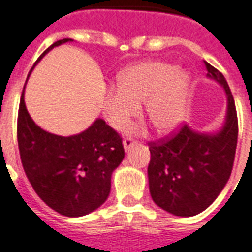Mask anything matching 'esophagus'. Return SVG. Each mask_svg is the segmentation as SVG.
<instances>
[{
	"mask_svg": "<svg viewBox=\"0 0 252 252\" xmlns=\"http://www.w3.org/2000/svg\"><path fill=\"white\" fill-rule=\"evenodd\" d=\"M137 142L133 138H126V140L123 141V146H124V150L128 151L130 149V147H133L134 145H136Z\"/></svg>",
	"mask_w": 252,
	"mask_h": 252,
	"instance_id": "obj_1",
	"label": "esophagus"
}]
</instances>
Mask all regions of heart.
Segmentation results:
<instances>
[{
    "label": "heart",
    "instance_id": "obj_1",
    "mask_svg": "<svg viewBox=\"0 0 252 252\" xmlns=\"http://www.w3.org/2000/svg\"><path fill=\"white\" fill-rule=\"evenodd\" d=\"M190 76L164 62H144L123 71L119 87L106 88L103 114L114 129H122L138 115L145 102V115L157 132L171 133L185 115Z\"/></svg>",
    "mask_w": 252,
    "mask_h": 252
}]
</instances>
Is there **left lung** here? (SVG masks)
Here are the masks:
<instances>
[{
  "label": "left lung",
  "instance_id": "obj_1",
  "mask_svg": "<svg viewBox=\"0 0 252 252\" xmlns=\"http://www.w3.org/2000/svg\"><path fill=\"white\" fill-rule=\"evenodd\" d=\"M206 63L208 79L224 89L225 119L215 132H198L188 124L175 137L151 144L147 167L149 189L157 206L175 216L189 218L210 207L232 173L238 120L232 92L220 71Z\"/></svg>",
  "mask_w": 252,
  "mask_h": 252
}]
</instances>
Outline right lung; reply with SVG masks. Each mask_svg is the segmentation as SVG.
<instances>
[{"label": "right lung", "mask_w": 252, "mask_h": 252, "mask_svg": "<svg viewBox=\"0 0 252 252\" xmlns=\"http://www.w3.org/2000/svg\"><path fill=\"white\" fill-rule=\"evenodd\" d=\"M71 41L54 42L34 66L55 46ZM18 145L24 172L34 191L49 207L68 218L91 214L105 203L112 172L124 159L122 138L99 118L81 133L67 137L40 128L27 111L24 89L18 114Z\"/></svg>", "instance_id": "obj_1"}]
</instances>
